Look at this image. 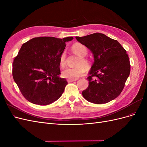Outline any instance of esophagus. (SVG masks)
Wrapping results in <instances>:
<instances>
[{
    "label": "esophagus",
    "instance_id": "obj_1",
    "mask_svg": "<svg viewBox=\"0 0 147 147\" xmlns=\"http://www.w3.org/2000/svg\"><path fill=\"white\" fill-rule=\"evenodd\" d=\"M76 80H77V79H68L67 80V82L69 83H70V82H75V81H76Z\"/></svg>",
    "mask_w": 147,
    "mask_h": 147
}]
</instances>
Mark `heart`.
Returning a JSON list of instances; mask_svg holds the SVG:
<instances>
[{
	"label": "heart",
	"instance_id": "1",
	"mask_svg": "<svg viewBox=\"0 0 147 147\" xmlns=\"http://www.w3.org/2000/svg\"><path fill=\"white\" fill-rule=\"evenodd\" d=\"M72 51L80 56L77 63V67H68L65 69L62 72V76L65 78L77 79L84 75L86 70V67L89 65V61L85 56L88 53V49L84 45L80 43H76L72 46ZM66 55L65 52L62 53L59 57V64L62 67L65 65Z\"/></svg>",
	"mask_w": 147,
	"mask_h": 147
}]
</instances>
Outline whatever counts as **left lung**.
<instances>
[{
	"mask_svg": "<svg viewBox=\"0 0 147 147\" xmlns=\"http://www.w3.org/2000/svg\"><path fill=\"white\" fill-rule=\"evenodd\" d=\"M76 39L90 49L94 58L87 78L88 87L82 92L84 98L96 104L113 100L121 94L130 74L126 51L116 40L101 33Z\"/></svg>",
	"mask_w": 147,
	"mask_h": 147,
	"instance_id": "left-lung-1",
	"label": "left lung"
}]
</instances>
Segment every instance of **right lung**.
<instances>
[{"instance_id":"add662e5","label":"right lung","mask_w":147,"mask_h":147,"mask_svg":"<svg viewBox=\"0 0 147 147\" xmlns=\"http://www.w3.org/2000/svg\"><path fill=\"white\" fill-rule=\"evenodd\" d=\"M72 37H40L23 44L13 62L12 75L21 94L31 103L48 105L58 99L67 82L60 78L59 57Z\"/></svg>"}]
</instances>
